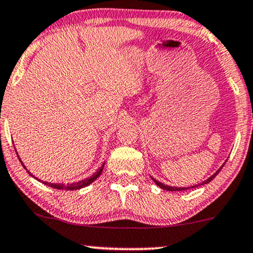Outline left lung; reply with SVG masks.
Returning <instances> with one entry per match:
<instances>
[{"mask_svg":"<svg viewBox=\"0 0 253 253\" xmlns=\"http://www.w3.org/2000/svg\"><path fill=\"white\" fill-rule=\"evenodd\" d=\"M223 166H224V165H223ZM221 169H222V167H221V169H219L217 170V172H216V173H215V174H214V175H211V178H209V179H207V180H206V181H203V182H201V183H200V185H195V186H192V187H191V188H195V187H198V186H201V185H205V183H208V182H211V180H212V179H214V178H215V176L218 174V172H219V170H221ZM153 181H155V182L157 183V185H158V186L160 187V188L165 189V191H172V192H173V191H185V189H189V188H178V187H170V186H166V185H164V183H162V182L157 181V180H155V179H153Z\"/></svg>","mask_w":253,"mask_h":253,"instance_id":"obj_1","label":"left lung"}]
</instances>
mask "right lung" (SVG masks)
Wrapping results in <instances>:
<instances>
[{"label":"right lung","mask_w":253,"mask_h":253,"mask_svg":"<svg viewBox=\"0 0 253 253\" xmlns=\"http://www.w3.org/2000/svg\"><path fill=\"white\" fill-rule=\"evenodd\" d=\"M21 163H22V162H21ZM22 165H23V163H22ZM23 167H24V169H25L24 165H23ZM103 167H104V164L102 165V167H101V169L97 170V172L94 173L93 175L89 176V178L84 179V180H81V181H79V182L67 183V185H64V183H51V182H46V181H42V182L44 183V185L52 187V188L60 189V191H75V189L84 188V187L90 185V183L93 182L95 179H97V176H100V174H101V173H102V170H103ZM28 173H29V174H31V173L29 172V170H28ZM31 175H32V174H31ZM32 176H34V175H32ZM36 179H37V178H36ZM37 180H38V181H41V180H39V179H37Z\"/></svg>","instance_id":"add662e5"}]
</instances>
